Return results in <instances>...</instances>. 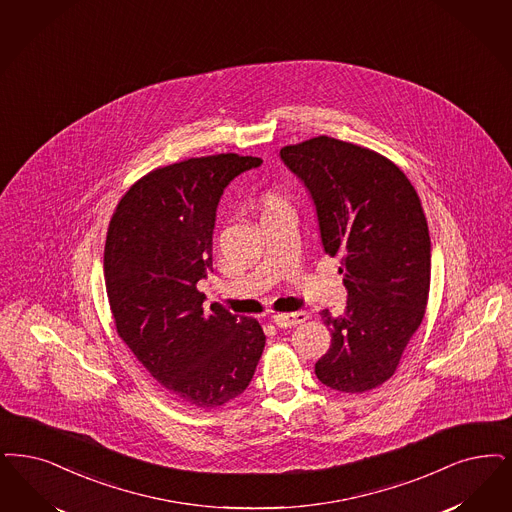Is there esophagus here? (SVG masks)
Wrapping results in <instances>:
<instances>
[{"label":"esophagus","mask_w":512,"mask_h":512,"mask_svg":"<svg viewBox=\"0 0 512 512\" xmlns=\"http://www.w3.org/2000/svg\"><path fill=\"white\" fill-rule=\"evenodd\" d=\"M272 322L278 328H295L297 324H303L308 318L307 310H297L291 314H272Z\"/></svg>","instance_id":"1"}]
</instances>
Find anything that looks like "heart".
<instances>
[{
	"instance_id": "b5f03b06",
	"label": "heart",
	"mask_w": 512,
	"mask_h": 512,
	"mask_svg": "<svg viewBox=\"0 0 512 512\" xmlns=\"http://www.w3.org/2000/svg\"><path fill=\"white\" fill-rule=\"evenodd\" d=\"M263 205H265L266 209H274V207H280V205H284V202L278 198V196H274V194H266L265 200H263Z\"/></svg>"
}]
</instances>
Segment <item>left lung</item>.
I'll return each mask as SVG.
<instances>
[{"instance_id": "left-lung-1", "label": "left lung", "mask_w": 512, "mask_h": 512, "mask_svg": "<svg viewBox=\"0 0 512 512\" xmlns=\"http://www.w3.org/2000/svg\"><path fill=\"white\" fill-rule=\"evenodd\" d=\"M280 158L307 188L348 293L343 314L320 312L333 339L316 377L350 394L375 389L396 371L427 308L430 238L419 196L387 158L331 137L284 146Z\"/></svg>"}]
</instances>
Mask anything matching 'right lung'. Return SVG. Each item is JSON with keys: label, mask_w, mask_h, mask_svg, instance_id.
Listing matches in <instances>:
<instances>
[{"label": "right lung", "mask_w": 512, "mask_h": 512, "mask_svg": "<svg viewBox=\"0 0 512 512\" xmlns=\"http://www.w3.org/2000/svg\"><path fill=\"white\" fill-rule=\"evenodd\" d=\"M261 158L219 154L160 167L133 184L108 226L104 280L116 329L148 373L194 408L247 389L265 348L253 318L205 316L196 284L213 268V230L226 186Z\"/></svg>", "instance_id": "right-lung-1"}]
</instances>
